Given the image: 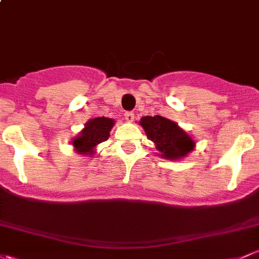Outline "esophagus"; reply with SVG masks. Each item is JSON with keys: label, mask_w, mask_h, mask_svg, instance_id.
I'll return each instance as SVG.
<instances>
[{"label": "esophagus", "mask_w": 259, "mask_h": 259, "mask_svg": "<svg viewBox=\"0 0 259 259\" xmlns=\"http://www.w3.org/2000/svg\"><path fill=\"white\" fill-rule=\"evenodd\" d=\"M124 116H125V120H126V121H129V122H132L133 120H134V118H135V114L133 113V111H126V113L124 114Z\"/></svg>", "instance_id": "obj_1"}]
</instances>
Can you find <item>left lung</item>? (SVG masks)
Here are the masks:
<instances>
[{
	"label": "left lung",
	"instance_id": "obj_1",
	"mask_svg": "<svg viewBox=\"0 0 259 259\" xmlns=\"http://www.w3.org/2000/svg\"><path fill=\"white\" fill-rule=\"evenodd\" d=\"M140 124L149 140L156 144V148L162 152V157L171 160L180 159L194 150V140L184 130L180 129L176 122L164 116H144L141 118Z\"/></svg>",
	"mask_w": 259,
	"mask_h": 259
}]
</instances>
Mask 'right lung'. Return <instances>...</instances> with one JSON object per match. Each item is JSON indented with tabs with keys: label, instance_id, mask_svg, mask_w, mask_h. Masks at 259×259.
Segmentation results:
<instances>
[{
	"label": "right lung",
	"instance_id": "obj_1",
	"mask_svg": "<svg viewBox=\"0 0 259 259\" xmlns=\"http://www.w3.org/2000/svg\"><path fill=\"white\" fill-rule=\"evenodd\" d=\"M114 120L109 118H95L87 122L79 137L73 140V146L79 154L93 155V149L98 144L108 140L109 132L113 127Z\"/></svg>",
	"mask_w": 259,
	"mask_h": 259
}]
</instances>
